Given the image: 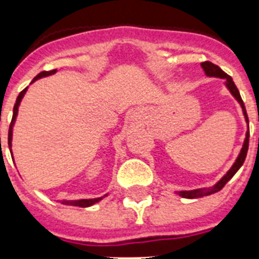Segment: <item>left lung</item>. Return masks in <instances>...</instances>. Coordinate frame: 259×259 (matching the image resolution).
Instances as JSON below:
<instances>
[{
    "label": "left lung",
    "instance_id": "obj_1",
    "mask_svg": "<svg viewBox=\"0 0 259 259\" xmlns=\"http://www.w3.org/2000/svg\"><path fill=\"white\" fill-rule=\"evenodd\" d=\"M201 67H203V70H204V72H205V75H207V76H215V78L225 79L226 86H227V89L230 90V93L233 94L234 97H235V99H237V101L241 103L242 110H243V114H245L246 121L249 122V118H247V113H246L245 103H243V101H242L241 94H239V91H238V89H237V86H235V83H234L233 78H231L230 75L226 74L225 71H222V68H219L217 64H213V63H211V62H203V63H201ZM249 136H250V132L247 130V133H246V140H245V142H243V148H242L241 153H239V156H238L237 161L234 162V165L231 166V169L226 173L225 176L222 177L221 180L218 181L217 184H215V187H212V188L208 189V191H201V189H192V191H180V192H179V195H180V196H183V197H188V199H195V197L204 196V195H211V193H215V192H218V191H221V189L223 188L226 184H227V181H229L230 179H231V177H233L234 175L238 172V169H239V168L243 165L246 156H247V150H249Z\"/></svg>",
    "mask_w": 259,
    "mask_h": 259
}]
</instances>
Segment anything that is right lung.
<instances>
[{
	"label": "right lung",
	"instance_id": "right-lung-1",
	"mask_svg": "<svg viewBox=\"0 0 259 259\" xmlns=\"http://www.w3.org/2000/svg\"><path fill=\"white\" fill-rule=\"evenodd\" d=\"M56 72V70H52V71H42L40 74L36 76V78L32 80H37L38 78H42V76H48V75H52ZM26 89H24L21 93L18 94L17 97V101H16V105L13 107V117H12V122H10V126H9V134H8V142H9V146H10V142H12V129H13V123H14V119H16V115H17V111H18V105H20V102H21L22 97H24V94H25ZM1 140V138H0ZM102 197H97V199H83V200H74V201H63L64 204H70V205H76V207H90V205L95 204L97 201L101 200Z\"/></svg>",
	"mask_w": 259,
	"mask_h": 259
}]
</instances>
